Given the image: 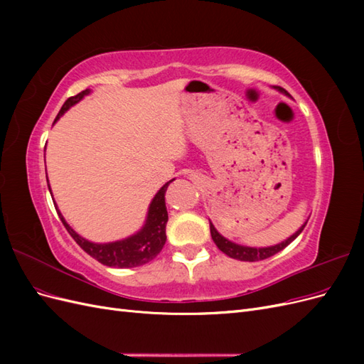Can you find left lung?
<instances>
[{"label": "left lung", "instance_id": "8db88e82", "mask_svg": "<svg viewBox=\"0 0 364 364\" xmlns=\"http://www.w3.org/2000/svg\"><path fill=\"white\" fill-rule=\"evenodd\" d=\"M274 90L282 92L284 95L290 97L289 92L285 91V90H282L281 86H274ZM306 222H308V220H306ZM306 222H305L299 229H297L293 235H290L287 240H284V241H281V243L274 245V246H267V247H250V246H243V245L234 243V241L228 240L226 237H223L222 234L218 232V230L215 229V226L213 225L211 220H209V229H211V237H213V240H214L215 246H217L220 250H222L223 253H226L228 257L234 258V259H238V261H250V262H252V261H261V259L270 258V257L274 255V253H278V252H281L284 247H287V246L291 243V241L296 240L297 235H299V234L302 232L305 225H306Z\"/></svg>", "mask_w": 364, "mask_h": 364}]
</instances>
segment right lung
Listing matches in <instances>:
<instances>
[{"label": "right lung", "instance_id": "add662e5", "mask_svg": "<svg viewBox=\"0 0 364 364\" xmlns=\"http://www.w3.org/2000/svg\"><path fill=\"white\" fill-rule=\"evenodd\" d=\"M90 94H91V90H85L80 94L70 97L68 100L63 103L56 119H54V123H56V121L67 112L70 107L79 103L85 95H90ZM173 181L174 179L168 181L164 186H161L159 191L155 194V197H153L149 205L146 222L139 230H136V232L132 234L130 237L117 240V241H109V243H94V241L83 238L67 223V220L63 218L56 202H54V208H56L59 218L62 220L63 226L67 228L70 235L75 240V243L87 253V255H91L98 262L105 264L107 267H117V269L139 267L150 262L153 258H156L158 253L162 250L165 245V240H167V235H165V226H167V222H168V213H167V206H165V191H167L168 185ZM47 182H48V178H47ZM48 190L51 193L50 182H48ZM51 197H53V193H51Z\"/></svg>", "mask_w": 364, "mask_h": 364}]
</instances>
